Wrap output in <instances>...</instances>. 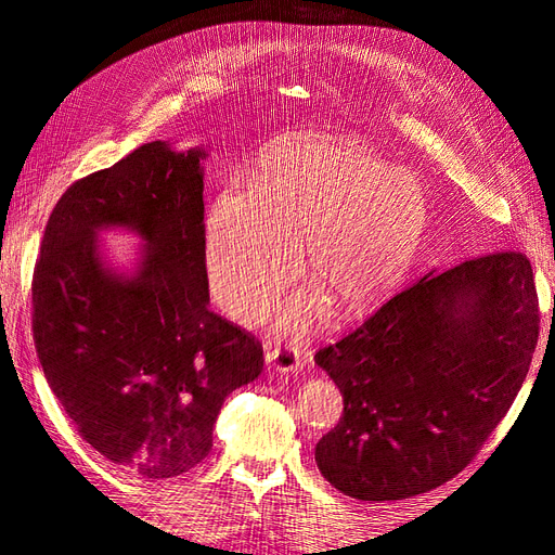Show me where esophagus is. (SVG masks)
<instances>
[{
	"label": "esophagus",
	"instance_id": "esophagus-1",
	"mask_svg": "<svg viewBox=\"0 0 555 555\" xmlns=\"http://www.w3.org/2000/svg\"><path fill=\"white\" fill-rule=\"evenodd\" d=\"M266 361L278 373H300V371H304V359H300L298 349L292 347V345L266 347Z\"/></svg>",
	"mask_w": 555,
	"mask_h": 555
}]
</instances>
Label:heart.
<instances>
[{"label": "heart", "instance_id": "1", "mask_svg": "<svg viewBox=\"0 0 555 555\" xmlns=\"http://www.w3.org/2000/svg\"><path fill=\"white\" fill-rule=\"evenodd\" d=\"M418 180L354 141H306L268 155L255 190L231 184L212 204L206 259L217 298L238 319L273 306L294 273L298 243L306 271L333 308L351 314L391 294L408 275L428 227ZM314 298L294 300L282 324L298 328Z\"/></svg>", "mask_w": 555, "mask_h": 555}]
</instances>
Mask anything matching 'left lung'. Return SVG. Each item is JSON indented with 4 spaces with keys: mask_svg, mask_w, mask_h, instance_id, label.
Returning <instances> with one entry per match:
<instances>
[{
    "mask_svg": "<svg viewBox=\"0 0 555 555\" xmlns=\"http://www.w3.org/2000/svg\"><path fill=\"white\" fill-rule=\"evenodd\" d=\"M540 335L532 266L493 251L408 289L314 354L343 393L319 473L357 500H402L456 477L507 414Z\"/></svg>",
    "mask_w": 555,
    "mask_h": 555,
    "instance_id": "8db88e82",
    "label": "left lung"
}]
</instances>
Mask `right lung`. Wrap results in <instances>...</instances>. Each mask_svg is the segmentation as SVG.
Instances as JSON below:
<instances>
[{"mask_svg": "<svg viewBox=\"0 0 555 555\" xmlns=\"http://www.w3.org/2000/svg\"><path fill=\"white\" fill-rule=\"evenodd\" d=\"M204 157L153 141L76 180L50 212L31 280L48 386L82 440L145 481L204 461L224 398L263 371L255 335L208 308ZM111 225L146 241L129 276L98 249Z\"/></svg>", "mask_w": 555, "mask_h": 555, "instance_id": "add662e5", "label": "right lung"}]
</instances>
